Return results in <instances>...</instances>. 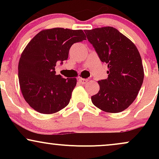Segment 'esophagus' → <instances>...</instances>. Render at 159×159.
I'll return each instance as SVG.
<instances>
[{"mask_svg": "<svg viewBox=\"0 0 159 159\" xmlns=\"http://www.w3.org/2000/svg\"><path fill=\"white\" fill-rule=\"evenodd\" d=\"M78 81H79L80 83L81 84H86L87 83V81H88V80H87V79H84V78H80L79 79H78Z\"/></svg>", "mask_w": 159, "mask_h": 159, "instance_id": "1", "label": "esophagus"}]
</instances>
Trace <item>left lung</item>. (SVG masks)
Instances as JSON below:
<instances>
[{"mask_svg":"<svg viewBox=\"0 0 159 159\" xmlns=\"http://www.w3.org/2000/svg\"><path fill=\"white\" fill-rule=\"evenodd\" d=\"M100 60L107 64V79L98 81L99 91L91 97L100 110L119 113L138 96L144 78L143 66L135 45L113 27L85 30Z\"/></svg>","mask_w":159,"mask_h":159,"instance_id":"1","label":"left lung"}]
</instances>
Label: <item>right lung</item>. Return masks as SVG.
Segmentation results:
<instances>
[{
	"label": "right lung",
	"mask_w": 159,
	"mask_h": 159,
	"mask_svg": "<svg viewBox=\"0 0 159 159\" xmlns=\"http://www.w3.org/2000/svg\"><path fill=\"white\" fill-rule=\"evenodd\" d=\"M85 39L82 30L55 27L41 30L29 42L18 69L21 93L33 109L52 114L68 105L77 79L56 75L55 66L67 60L74 43Z\"/></svg>",
	"instance_id": "right-lung-1"
}]
</instances>
